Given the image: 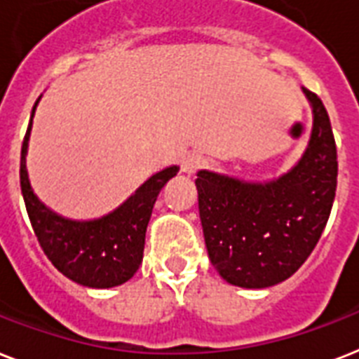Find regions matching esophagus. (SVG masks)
Here are the masks:
<instances>
[{
    "mask_svg": "<svg viewBox=\"0 0 359 359\" xmlns=\"http://www.w3.org/2000/svg\"><path fill=\"white\" fill-rule=\"evenodd\" d=\"M201 164H203V158H201L199 154L188 153L184 158H182V171H184L186 175H194L195 171L199 170Z\"/></svg>",
    "mask_w": 359,
    "mask_h": 359,
    "instance_id": "obj_1",
    "label": "esophagus"
}]
</instances>
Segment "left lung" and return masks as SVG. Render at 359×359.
<instances>
[{"label":"left lung","mask_w":359,"mask_h":359,"mask_svg":"<svg viewBox=\"0 0 359 359\" xmlns=\"http://www.w3.org/2000/svg\"><path fill=\"white\" fill-rule=\"evenodd\" d=\"M304 90L313 129L302 158L269 182H247L199 171V215L208 258L229 284L260 290L290 278L316 249L337 186V151L330 118Z\"/></svg>","instance_id":"8db88e82"}]
</instances>
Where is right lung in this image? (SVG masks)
<instances>
[{"label": "right lung", "mask_w": 359, "mask_h": 359, "mask_svg": "<svg viewBox=\"0 0 359 359\" xmlns=\"http://www.w3.org/2000/svg\"><path fill=\"white\" fill-rule=\"evenodd\" d=\"M36 104L38 101L22 144L20 186L38 243L49 262L69 280L97 290L123 284L142 264L145 230L160 189L179 173V168L171 165L153 175L109 215L92 221L66 219L43 205L29 184L25 154Z\"/></svg>", "instance_id": "add662e5"}]
</instances>
